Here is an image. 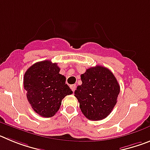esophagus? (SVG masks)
Returning <instances> with one entry per match:
<instances>
[{"label": "esophagus", "instance_id": "obj_1", "mask_svg": "<svg viewBox=\"0 0 150 150\" xmlns=\"http://www.w3.org/2000/svg\"><path fill=\"white\" fill-rule=\"evenodd\" d=\"M71 88L72 89L73 91H75V89H76V85H71Z\"/></svg>", "mask_w": 150, "mask_h": 150}]
</instances>
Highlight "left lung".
Returning a JSON list of instances; mask_svg holds the SVG:
<instances>
[{"label": "left lung", "mask_w": 150, "mask_h": 150, "mask_svg": "<svg viewBox=\"0 0 150 150\" xmlns=\"http://www.w3.org/2000/svg\"><path fill=\"white\" fill-rule=\"evenodd\" d=\"M82 85L74 96L87 119L98 121L107 117L117 102L120 87L117 79L107 67L97 65L81 74Z\"/></svg>", "instance_id": "obj_1"}]
</instances>
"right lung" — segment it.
<instances>
[{"label": "right lung", "mask_w": 150, "mask_h": 150, "mask_svg": "<svg viewBox=\"0 0 150 150\" xmlns=\"http://www.w3.org/2000/svg\"><path fill=\"white\" fill-rule=\"evenodd\" d=\"M59 71L56 63L46 60L34 64L24 76L29 104L43 117L53 116L60 108L62 99L73 93L65 83V76Z\"/></svg>", "instance_id": "obj_1"}]
</instances>
